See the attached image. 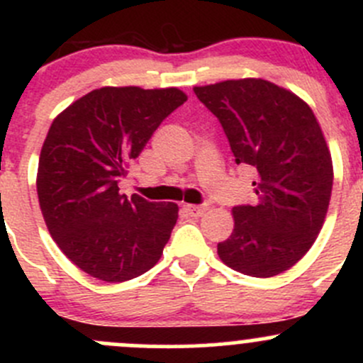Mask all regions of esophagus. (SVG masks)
Returning a JSON list of instances; mask_svg holds the SVG:
<instances>
[{
  "label": "esophagus",
  "mask_w": 363,
  "mask_h": 363,
  "mask_svg": "<svg viewBox=\"0 0 363 363\" xmlns=\"http://www.w3.org/2000/svg\"><path fill=\"white\" fill-rule=\"evenodd\" d=\"M184 211L188 212L191 218H200V216L203 214L205 211H207V205L202 203V205H184Z\"/></svg>",
  "instance_id": "1"
}]
</instances>
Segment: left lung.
Here are the masks:
<instances>
[{"label": "left lung", "instance_id": "8db88e82", "mask_svg": "<svg viewBox=\"0 0 363 363\" xmlns=\"http://www.w3.org/2000/svg\"><path fill=\"white\" fill-rule=\"evenodd\" d=\"M221 123L235 163L256 170L255 205L233 207V232L218 244L228 267L272 277L291 269L316 240L332 195L334 168L309 105L263 79L195 87Z\"/></svg>", "mask_w": 363, "mask_h": 363}]
</instances>
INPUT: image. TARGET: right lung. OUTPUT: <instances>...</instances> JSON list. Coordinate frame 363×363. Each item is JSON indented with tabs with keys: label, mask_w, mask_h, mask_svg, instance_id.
<instances>
[{
	"label": "right lung",
	"mask_w": 363,
	"mask_h": 363,
	"mask_svg": "<svg viewBox=\"0 0 363 363\" xmlns=\"http://www.w3.org/2000/svg\"><path fill=\"white\" fill-rule=\"evenodd\" d=\"M186 100L177 87H100L50 124L36 175L40 208L60 250L89 276L123 283L161 258L179 207L128 199L119 181Z\"/></svg>",
	"instance_id": "right-lung-1"
}]
</instances>
